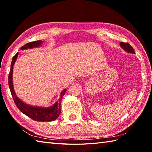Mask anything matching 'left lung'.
<instances>
[{
  "mask_svg": "<svg viewBox=\"0 0 152 152\" xmlns=\"http://www.w3.org/2000/svg\"><path fill=\"white\" fill-rule=\"evenodd\" d=\"M120 46L124 48V50L127 51V52L130 53H134V54L135 53L133 47H132L129 43L123 42H120Z\"/></svg>",
  "mask_w": 152,
  "mask_h": 152,
  "instance_id": "8db88e82",
  "label": "left lung"
}]
</instances>
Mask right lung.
Returning <instances> with one entry per match:
<instances>
[{
  "mask_svg": "<svg viewBox=\"0 0 152 152\" xmlns=\"http://www.w3.org/2000/svg\"><path fill=\"white\" fill-rule=\"evenodd\" d=\"M43 42L42 40H37L31 42L27 43L21 48V50L27 49V48H32L34 47H38L41 46V44ZM18 56V53H16L13 57L12 61L11 63V68L10 70L9 76H8V85L10 90L11 94L14 99V101L16 106L20 110L23 114L27 115L28 117L33 119V120L37 121H54L59 117L61 113V102L63 99V96L65 94L66 90L64 89L63 91H61V96L58 101L53 106H51L50 108H40V107H34L28 104H25L20 99H18L16 96L14 87H13L12 83V72H13V66L15 62V60L17 59Z\"/></svg>",
  "mask_w": 152,
  "mask_h": 152,
  "instance_id": "1",
  "label": "right lung"
}]
</instances>
